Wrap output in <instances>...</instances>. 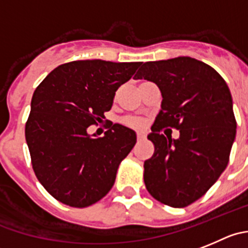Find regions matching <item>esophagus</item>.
<instances>
[{
    "label": "esophagus",
    "instance_id": "esophagus-1",
    "mask_svg": "<svg viewBox=\"0 0 248 248\" xmlns=\"http://www.w3.org/2000/svg\"><path fill=\"white\" fill-rule=\"evenodd\" d=\"M137 140H145V133H144V132H138V133H137Z\"/></svg>",
    "mask_w": 248,
    "mask_h": 248
}]
</instances>
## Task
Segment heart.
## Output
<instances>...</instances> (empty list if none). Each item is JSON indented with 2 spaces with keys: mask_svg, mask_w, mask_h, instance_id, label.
I'll list each match as a JSON object with an SVG mask.
<instances>
[{
  "mask_svg": "<svg viewBox=\"0 0 248 248\" xmlns=\"http://www.w3.org/2000/svg\"><path fill=\"white\" fill-rule=\"evenodd\" d=\"M124 124L129 127H143L144 121L142 119H127Z\"/></svg>",
  "mask_w": 248,
  "mask_h": 248,
  "instance_id": "obj_1",
  "label": "heart"
}]
</instances>
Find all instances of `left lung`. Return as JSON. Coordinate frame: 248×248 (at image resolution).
I'll return each instance as SVG.
<instances>
[{"mask_svg": "<svg viewBox=\"0 0 248 248\" xmlns=\"http://www.w3.org/2000/svg\"><path fill=\"white\" fill-rule=\"evenodd\" d=\"M135 79L159 87L161 110L148 140L154 154L144 161V184L163 204H192L217 182L228 166L236 136L230 90L218 72L202 61L176 57L140 63ZM180 131L179 140L161 135Z\"/></svg>", "mask_w": 248, "mask_h": 248, "instance_id": "1", "label": "left lung"}]
</instances>
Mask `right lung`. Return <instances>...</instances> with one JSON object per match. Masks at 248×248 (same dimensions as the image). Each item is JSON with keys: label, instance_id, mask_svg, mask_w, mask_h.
<instances>
[{"label": "right lung", "instance_id": "right-lung-1", "mask_svg": "<svg viewBox=\"0 0 248 248\" xmlns=\"http://www.w3.org/2000/svg\"><path fill=\"white\" fill-rule=\"evenodd\" d=\"M140 62L72 61L56 67L36 87L25 124V140L39 182L63 204L85 208L105 197L136 133L115 124L101 138L90 137L112 106L115 92Z\"/></svg>", "mask_w": 248, "mask_h": 248}]
</instances>
